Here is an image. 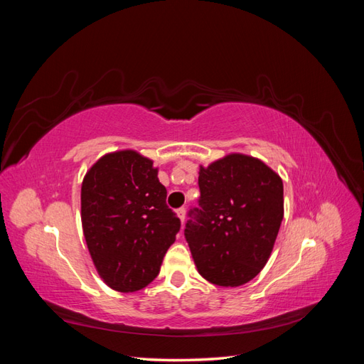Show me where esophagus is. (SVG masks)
<instances>
[{
	"instance_id": "esophagus-1",
	"label": "esophagus",
	"mask_w": 364,
	"mask_h": 364,
	"mask_svg": "<svg viewBox=\"0 0 364 364\" xmlns=\"http://www.w3.org/2000/svg\"><path fill=\"white\" fill-rule=\"evenodd\" d=\"M185 208H181V209H178V217H179V220H181V222L183 223L185 222Z\"/></svg>"
}]
</instances>
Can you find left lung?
<instances>
[{
    "mask_svg": "<svg viewBox=\"0 0 364 364\" xmlns=\"http://www.w3.org/2000/svg\"><path fill=\"white\" fill-rule=\"evenodd\" d=\"M200 211L186 223L194 264L220 287H240L266 266L284 217L281 176L243 153L199 168Z\"/></svg>",
    "mask_w": 364,
    "mask_h": 364,
    "instance_id": "1",
    "label": "left lung"
}]
</instances>
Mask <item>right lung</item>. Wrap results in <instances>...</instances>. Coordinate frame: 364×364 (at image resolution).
I'll use <instances>...</instances> for the list:
<instances>
[{
  "label": "right lung",
  "instance_id": "1",
  "mask_svg": "<svg viewBox=\"0 0 364 364\" xmlns=\"http://www.w3.org/2000/svg\"><path fill=\"white\" fill-rule=\"evenodd\" d=\"M153 161L132 149L106 153L82 182V228L94 266L107 287L132 293L158 277L181 220Z\"/></svg>",
  "mask_w": 364,
  "mask_h": 364
}]
</instances>
